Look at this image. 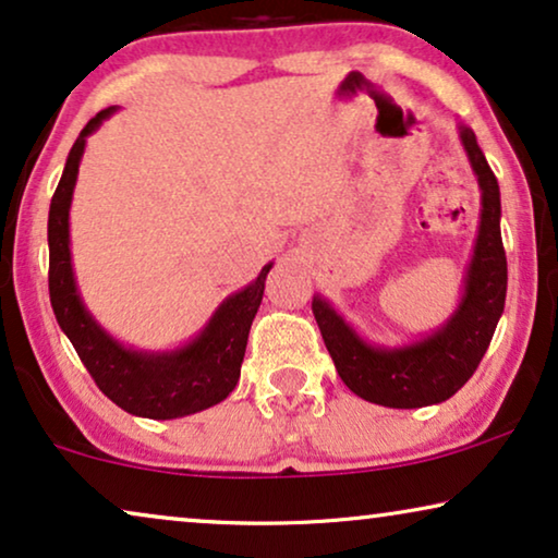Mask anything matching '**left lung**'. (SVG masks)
Here are the masks:
<instances>
[{
  "instance_id": "1",
  "label": "left lung",
  "mask_w": 558,
  "mask_h": 558,
  "mask_svg": "<svg viewBox=\"0 0 558 558\" xmlns=\"http://www.w3.org/2000/svg\"><path fill=\"white\" fill-rule=\"evenodd\" d=\"M462 144L483 190V216L468 271L460 310L432 338L401 350H376L357 338L330 304L317 296L312 312L330 350L335 368L350 391L388 409H418L447 401L472 378L490 345L506 307L508 262L500 235V187L477 147L475 134L462 126Z\"/></svg>"
}]
</instances>
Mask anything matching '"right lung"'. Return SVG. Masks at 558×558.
<instances>
[{"mask_svg":"<svg viewBox=\"0 0 558 558\" xmlns=\"http://www.w3.org/2000/svg\"><path fill=\"white\" fill-rule=\"evenodd\" d=\"M113 113L98 111L83 126L68 155L63 178L50 201L48 246H50V304L60 330L73 342L75 353L86 365L90 378L104 396L134 416L178 418L195 414L223 401L233 391L241 376L243 353H246L248 330L262 304L264 281L271 264L264 266L254 284L228 296L213 315L208 327L178 353L147 355L124 350L98 327L83 307L75 292L71 248H68V208H71L73 185L78 178V162L86 147V136Z\"/></svg>","mask_w":558,"mask_h":558,"instance_id":"right-lung-1","label":"right lung"}]
</instances>
